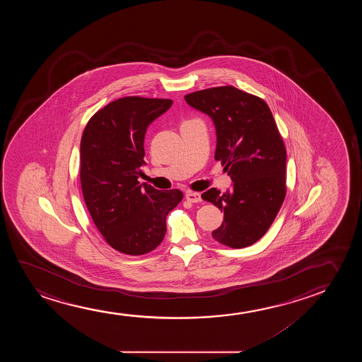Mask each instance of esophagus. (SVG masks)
I'll list each match as a JSON object with an SVG mask.
<instances>
[{"label": "esophagus", "instance_id": "obj_1", "mask_svg": "<svg viewBox=\"0 0 362 362\" xmlns=\"http://www.w3.org/2000/svg\"><path fill=\"white\" fill-rule=\"evenodd\" d=\"M185 199L190 202V203H200L202 202V195L199 193H195V192H187Z\"/></svg>", "mask_w": 362, "mask_h": 362}]
</instances>
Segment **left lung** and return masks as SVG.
<instances>
[{
	"mask_svg": "<svg viewBox=\"0 0 362 362\" xmlns=\"http://www.w3.org/2000/svg\"><path fill=\"white\" fill-rule=\"evenodd\" d=\"M184 99L213 119L215 159L233 182L226 193L211 188L202 194L223 211L213 238L231 248L251 246L267 233L287 192V152L272 112L261 98L233 86L200 90Z\"/></svg>",
	"mask_w": 362,
	"mask_h": 362,
	"instance_id": "8db88e82",
	"label": "left lung"
}]
</instances>
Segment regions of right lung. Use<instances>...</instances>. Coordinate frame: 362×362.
Wrapping results in <instances>:
<instances>
[{"label":"right lung","mask_w":362,"mask_h":362,"mask_svg":"<svg viewBox=\"0 0 362 362\" xmlns=\"http://www.w3.org/2000/svg\"><path fill=\"white\" fill-rule=\"evenodd\" d=\"M169 99L126 96L99 110L80 142V183L85 204L105 241L141 256L163 241L165 218L183 199L178 189L141 184L144 134L172 106Z\"/></svg>","instance_id":"right-lung-1"}]
</instances>
